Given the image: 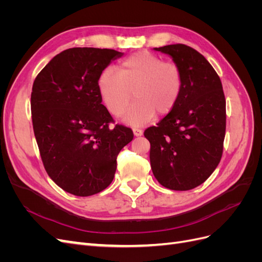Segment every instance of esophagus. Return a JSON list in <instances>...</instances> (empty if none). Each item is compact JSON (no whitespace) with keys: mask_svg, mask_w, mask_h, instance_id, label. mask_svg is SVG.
<instances>
[{"mask_svg":"<svg viewBox=\"0 0 262 262\" xmlns=\"http://www.w3.org/2000/svg\"><path fill=\"white\" fill-rule=\"evenodd\" d=\"M133 133H134V136H136V137H141L142 134H143V131H142L141 129L134 128V129H133Z\"/></svg>","mask_w":262,"mask_h":262,"instance_id":"obj_1","label":"esophagus"}]
</instances>
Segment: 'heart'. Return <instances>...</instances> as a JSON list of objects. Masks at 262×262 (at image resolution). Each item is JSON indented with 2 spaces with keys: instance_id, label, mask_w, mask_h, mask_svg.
Here are the masks:
<instances>
[{
  "instance_id": "1",
  "label": "heart",
  "mask_w": 262,
  "mask_h": 262,
  "mask_svg": "<svg viewBox=\"0 0 262 262\" xmlns=\"http://www.w3.org/2000/svg\"><path fill=\"white\" fill-rule=\"evenodd\" d=\"M184 90V74L176 62L164 61L149 51H139L125 58L118 73L107 69L98 78V91L108 112L122 116L134 98L138 101L125 116L132 125H142L154 116L169 115Z\"/></svg>"
}]
</instances>
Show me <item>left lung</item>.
<instances>
[{
	"mask_svg": "<svg viewBox=\"0 0 262 262\" xmlns=\"http://www.w3.org/2000/svg\"><path fill=\"white\" fill-rule=\"evenodd\" d=\"M169 54L184 74V90L172 112L144 137L155 178L165 188L193 189L215 170L223 154L226 100L215 70L203 55L182 43L155 48Z\"/></svg>",
	"mask_w": 262,
	"mask_h": 262,
	"instance_id": "obj_1",
	"label": "left lung"
}]
</instances>
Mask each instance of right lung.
Instances as JSON below:
<instances>
[{
  "mask_svg": "<svg viewBox=\"0 0 262 262\" xmlns=\"http://www.w3.org/2000/svg\"><path fill=\"white\" fill-rule=\"evenodd\" d=\"M113 49L70 48L36 76L30 106L34 133L45 169L67 192L89 196L105 190L115 177L117 157L133 132L101 104L98 78Z\"/></svg>",
  "mask_w": 262,
  "mask_h": 262,
  "instance_id": "right-lung-1",
  "label": "right lung"
}]
</instances>
